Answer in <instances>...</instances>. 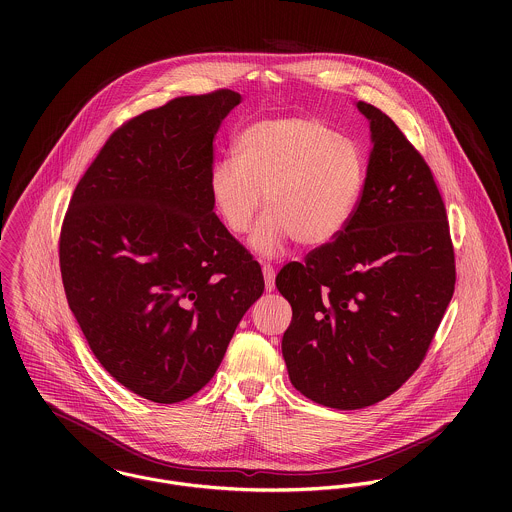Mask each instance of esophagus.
Returning <instances> with one entry per match:
<instances>
[{"instance_id": "obj_1", "label": "esophagus", "mask_w": 512, "mask_h": 512, "mask_svg": "<svg viewBox=\"0 0 512 512\" xmlns=\"http://www.w3.org/2000/svg\"><path fill=\"white\" fill-rule=\"evenodd\" d=\"M262 274H264V284H266V292H272L276 288V270L270 264L262 266Z\"/></svg>"}]
</instances>
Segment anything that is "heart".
<instances>
[{
  "mask_svg": "<svg viewBox=\"0 0 512 512\" xmlns=\"http://www.w3.org/2000/svg\"><path fill=\"white\" fill-rule=\"evenodd\" d=\"M363 151L317 118L262 120L240 132L236 157L215 161L209 195L224 226L252 234L256 252L276 254L288 240L321 246L353 217L365 185Z\"/></svg>",
  "mask_w": 512,
  "mask_h": 512,
  "instance_id": "heart-1",
  "label": "heart"
}]
</instances>
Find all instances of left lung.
<instances>
[{"label":"left lung","instance_id":"obj_1","mask_svg":"<svg viewBox=\"0 0 512 512\" xmlns=\"http://www.w3.org/2000/svg\"><path fill=\"white\" fill-rule=\"evenodd\" d=\"M357 108L372 151L353 217L276 276L292 305L282 339L290 380L337 410L372 406L418 370L455 290L449 222L428 163L384 112Z\"/></svg>","mask_w":512,"mask_h":512}]
</instances>
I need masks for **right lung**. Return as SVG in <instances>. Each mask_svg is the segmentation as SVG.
Instances as JSON below:
<instances>
[{"instance_id":"add662e5","label":"right lung","mask_w":512,"mask_h":512,"mask_svg":"<svg viewBox=\"0 0 512 512\" xmlns=\"http://www.w3.org/2000/svg\"><path fill=\"white\" fill-rule=\"evenodd\" d=\"M240 94L181 96L122 124L74 189L59 240L69 307L120 384L181 402L217 372L264 292L252 254L213 213L220 122Z\"/></svg>"}]
</instances>
